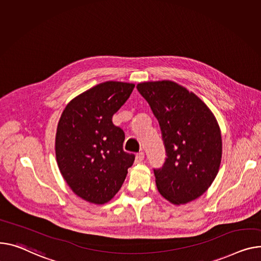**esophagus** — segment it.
<instances>
[{"instance_id": "obj_1", "label": "esophagus", "mask_w": 261, "mask_h": 261, "mask_svg": "<svg viewBox=\"0 0 261 261\" xmlns=\"http://www.w3.org/2000/svg\"><path fill=\"white\" fill-rule=\"evenodd\" d=\"M144 159H145V153H144V152L137 153V154H136V156H135V164H140V163H142V162L144 161Z\"/></svg>"}]
</instances>
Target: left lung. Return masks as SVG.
<instances>
[{
  "label": "left lung",
  "instance_id": "1",
  "mask_svg": "<svg viewBox=\"0 0 261 261\" xmlns=\"http://www.w3.org/2000/svg\"><path fill=\"white\" fill-rule=\"evenodd\" d=\"M162 130L166 161L154 169L160 193L174 204L201 196L215 179L222 155L217 120L193 92L172 81L136 86Z\"/></svg>",
  "mask_w": 261,
  "mask_h": 261
}]
</instances>
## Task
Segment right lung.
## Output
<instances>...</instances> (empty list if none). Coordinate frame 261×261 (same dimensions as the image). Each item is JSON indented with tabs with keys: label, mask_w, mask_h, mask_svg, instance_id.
<instances>
[{
	"label": "right lung",
	"mask_w": 261,
	"mask_h": 261,
	"mask_svg": "<svg viewBox=\"0 0 261 261\" xmlns=\"http://www.w3.org/2000/svg\"><path fill=\"white\" fill-rule=\"evenodd\" d=\"M134 84L105 82L74 97L58 124L56 155L64 179L92 203L108 202L118 192L135 156L124 151L125 133L112 116L129 98Z\"/></svg>",
	"instance_id": "right-lung-1"
}]
</instances>
